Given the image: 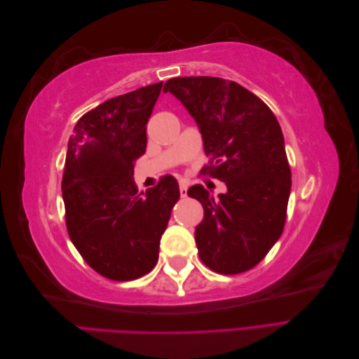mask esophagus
Listing matches in <instances>:
<instances>
[{
	"label": "esophagus",
	"instance_id": "1",
	"mask_svg": "<svg viewBox=\"0 0 359 359\" xmlns=\"http://www.w3.org/2000/svg\"><path fill=\"white\" fill-rule=\"evenodd\" d=\"M187 190H189V184L181 181L180 182V194H181V198H186L187 196Z\"/></svg>",
	"mask_w": 359,
	"mask_h": 359
}]
</instances>
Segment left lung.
Returning <instances> with one entry per match:
<instances>
[{
    "label": "left lung",
    "instance_id": "obj_1",
    "mask_svg": "<svg viewBox=\"0 0 359 359\" xmlns=\"http://www.w3.org/2000/svg\"><path fill=\"white\" fill-rule=\"evenodd\" d=\"M163 91L196 121L212 177L226 193L202 186L187 193L203 206L194 232L202 262L220 274H238L262 260L283 232L290 194L285 137L269 107L240 83L211 76L169 79ZM211 161V163H212Z\"/></svg>",
    "mask_w": 359,
    "mask_h": 359
}]
</instances>
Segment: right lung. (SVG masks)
Listing matches in <instances>:
<instances>
[{
  "label": "right lung",
  "mask_w": 359,
  "mask_h": 359,
  "mask_svg": "<svg viewBox=\"0 0 359 359\" xmlns=\"http://www.w3.org/2000/svg\"><path fill=\"white\" fill-rule=\"evenodd\" d=\"M163 82L118 95L86 112L69 139L61 182L72 243L94 271L127 281L158 260L160 238L180 199L175 178L137 193L135 160Z\"/></svg>",
  "instance_id": "right-lung-1"
}]
</instances>
